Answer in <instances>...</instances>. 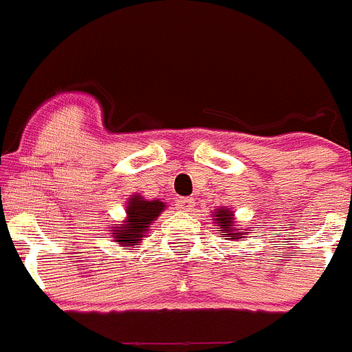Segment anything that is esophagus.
<instances>
[{"instance_id": "34e87169", "label": "esophagus", "mask_w": 352, "mask_h": 352, "mask_svg": "<svg viewBox=\"0 0 352 352\" xmlns=\"http://www.w3.org/2000/svg\"><path fill=\"white\" fill-rule=\"evenodd\" d=\"M178 210L179 211H192L194 210V199L192 197H183L178 201Z\"/></svg>"}]
</instances>
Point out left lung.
<instances>
[{"label": "left lung", "mask_w": 352, "mask_h": 352, "mask_svg": "<svg viewBox=\"0 0 352 352\" xmlns=\"http://www.w3.org/2000/svg\"><path fill=\"white\" fill-rule=\"evenodd\" d=\"M214 223H217V229L220 232H223V239H239L243 236L241 229H236L234 227V213H232L229 208H219L214 211Z\"/></svg>", "instance_id": "1"}]
</instances>
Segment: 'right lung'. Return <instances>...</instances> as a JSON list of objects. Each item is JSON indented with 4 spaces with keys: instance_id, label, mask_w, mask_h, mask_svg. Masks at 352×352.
I'll return each mask as SVG.
<instances>
[{
    "instance_id": "right-lung-1",
    "label": "right lung",
    "mask_w": 352,
    "mask_h": 352,
    "mask_svg": "<svg viewBox=\"0 0 352 352\" xmlns=\"http://www.w3.org/2000/svg\"><path fill=\"white\" fill-rule=\"evenodd\" d=\"M164 210L166 203H162L160 199L148 201L139 194L132 195L126 203V217L121 222L111 223L107 234L121 247L133 248L141 243V239L148 234L149 226L157 220V217H160Z\"/></svg>"
}]
</instances>
